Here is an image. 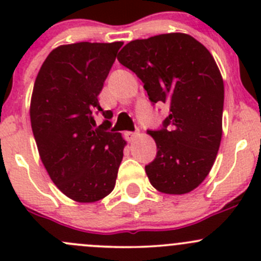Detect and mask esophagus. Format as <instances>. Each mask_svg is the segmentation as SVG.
I'll list each match as a JSON object with an SVG mask.
<instances>
[{
    "instance_id": "34e87169",
    "label": "esophagus",
    "mask_w": 261,
    "mask_h": 261,
    "mask_svg": "<svg viewBox=\"0 0 261 261\" xmlns=\"http://www.w3.org/2000/svg\"><path fill=\"white\" fill-rule=\"evenodd\" d=\"M139 135H140L139 131H135V133H130V131H127V133H125V136L126 139H127V141H134Z\"/></svg>"
}]
</instances>
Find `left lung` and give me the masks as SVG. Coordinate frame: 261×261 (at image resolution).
Here are the masks:
<instances>
[{
  "mask_svg": "<svg viewBox=\"0 0 261 261\" xmlns=\"http://www.w3.org/2000/svg\"><path fill=\"white\" fill-rule=\"evenodd\" d=\"M133 70L152 103H168L163 128L147 131L156 158L145 167L162 193L186 194L211 170L222 138L223 81L211 53L188 34L130 41L117 57Z\"/></svg>",
  "mask_w": 261,
  "mask_h": 261,
  "instance_id": "obj_1",
  "label": "left lung"
}]
</instances>
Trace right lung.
Returning <instances> with one entry per match:
<instances>
[{"label": "right lung", "mask_w": 261, "mask_h": 261, "mask_svg": "<svg viewBox=\"0 0 261 261\" xmlns=\"http://www.w3.org/2000/svg\"><path fill=\"white\" fill-rule=\"evenodd\" d=\"M122 41L60 45L50 51L34 83L30 120L39 155L53 183L70 199L92 203L115 188L126 141L106 131L111 112L98 94ZM108 118L94 128L93 112Z\"/></svg>", "instance_id": "right-lung-1"}]
</instances>
